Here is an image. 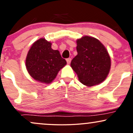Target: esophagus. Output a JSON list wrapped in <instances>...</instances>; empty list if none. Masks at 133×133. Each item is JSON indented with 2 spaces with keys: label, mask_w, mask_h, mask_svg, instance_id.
<instances>
[{
  "label": "esophagus",
  "mask_w": 133,
  "mask_h": 133,
  "mask_svg": "<svg viewBox=\"0 0 133 133\" xmlns=\"http://www.w3.org/2000/svg\"><path fill=\"white\" fill-rule=\"evenodd\" d=\"M66 61H67V63H68V64H69L71 63V58H68V59H66Z\"/></svg>",
  "instance_id": "obj_1"
}]
</instances>
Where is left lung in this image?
I'll list each match as a JSON object with an SVG mask.
<instances>
[{"label": "left lung", "instance_id": "1", "mask_svg": "<svg viewBox=\"0 0 133 133\" xmlns=\"http://www.w3.org/2000/svg\"><path fill=\"white\" fill-rule=\"evenodd\" d=\"M77 55L71 62L79 81L92 86L105 80L111 68V59L104 46L95 38L84 36L77 41Z\"/></svg>", "mask_w": 133, "mask_h": 133}]
</instances>
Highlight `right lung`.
<instances>
[{
  "mask_svg": "<svg viewBox=\"0 0 133 133\" xmlns=\"http://www.w3.org/2000/svg\"><path fill=\"white\" fill-rule=\"evenodd\" d=\"M57 50L51 48V43L40 39L32 44L26 58V68L30 76L43 83H51L58 72L66 64Z\"/></svg>",
  "mask_w": 133,
  "mask_h": 133,
  "instance_id": "add662e5",
  "label": "right lung"
}]
</instances>
